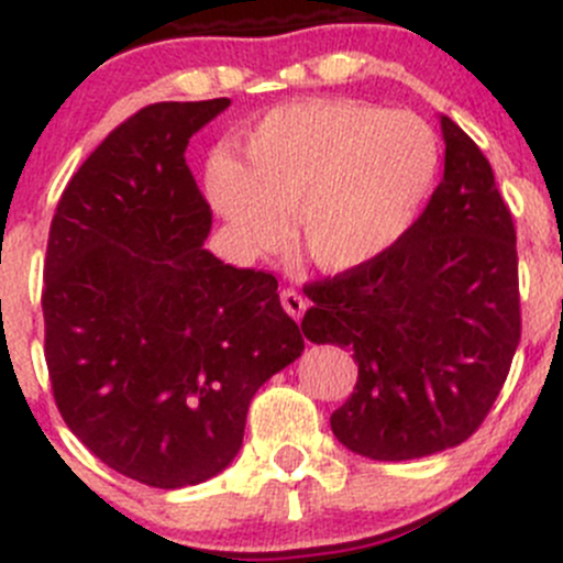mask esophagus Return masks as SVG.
<instances>
[{
  "mask_svg": "<svg viewBox=\"0 0 563 563\" xmlns=\"http://www.w3.org/2000/svg\"><path fill=\"white\" fill-rule=\"evenodd\" d=\"M280 305L294 321H299V318L305 316V310H308V299H305L299 291H294V288H286V291L280 294Z\"/></svg>",
  "mask_w": 563,
  "mask_h": 563,
  "instance_id": "obj_1",
  "label": "esophagus"
}]
</instances>
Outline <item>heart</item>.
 Here are the masks:
<instances>
[{
    "label": "heart",
    "instance_id": "obj_1",
    "mask_svg": "<svg viewBox=\"0 0 563 563\" xmlns=\"http://www.w3.org/2000/svg\"><path fill=\"white\" fill-rule=\"evenodd\" d=\"M439 135L411 111L360 100H302L266 111L242 139V163L214 155L207 192L242 242L269 250L297 218L321 269L367 264L408 231L433 190Z\"/></svg>",
    "mask_w": 563,
    "mask_h": 563
}]
</instances>
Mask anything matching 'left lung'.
<instances>
[{
	"instance_id": "obj_1",
	"label": "left lung",
	"mask_w": 563,
	"mask_h": 563,
	"mask_svg": "<svg viewBox=\"0 0 563 563\" xmlns=\"http://www.w3.org/2000/svg\"><path fill=\"white\" fill-rule=\"evenodd\" d=\"M444 179L382 255L308 283L305 338L354 351L356 387L332 413L343 446L413 460L485 422L520 343L512 212L479 146L441 117Z\"/></svg>"
}]
</instances>
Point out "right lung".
<instances>
[{
	"instance_id": "add662e5",
	"label": "right lung",
	"mask_w": 563,
	"mask_h": 563,
	"mask_svg": "<svg viewBox=\"0 0 563 563\" xmlns=\"http://www.w3.org/2000/svg\"><path fill=\"white\" fill-rule=\"evenodd\" d=\"M231 106L152 103L67 181L43 269L56 408L108 468L198 485L236 457L253 395L305 349L269 272L203 250L212 209L185 150Z\"/></svg>"
}]
</instances>
